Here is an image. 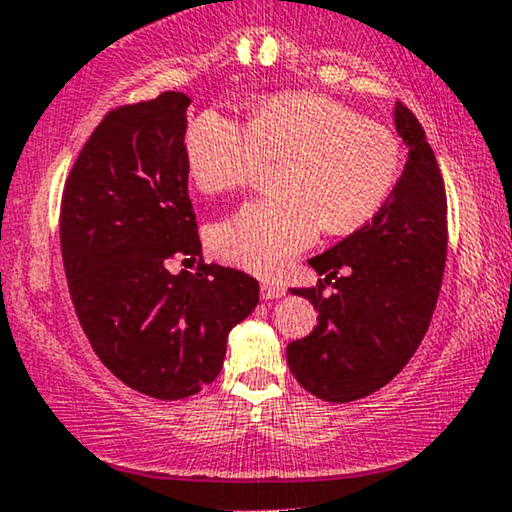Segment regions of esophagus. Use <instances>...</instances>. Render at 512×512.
<instances>
[{"label":"esophagus","instance_id":"1","mask_svg":"<svg viewBox=\"0 0 512 512\" xmlns=\"http://www.w3.org/2000/svg\"><path fill=\"white\" fill-rule=\"evenodd\" d=\"M285 285L273 283V280H262V299H280L285 297Z\"/></svg>","mask_w":512,"mask_h":512}]
</instances>
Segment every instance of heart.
<instances>
[{
  "instance_id": "b5f03b06",
  "label": "heart",
  "mask_w": 512,
  "mask_h": 512,
  "mask_svg": "<svg viewBox=\"0 0 512 512\" xmlns=\"http://www.w3.org/2000/svg\"><path fill=\"white\" fill-rule=\"evenodd\" d=\"M264 155H285L278 171L285 192L250 201L211 229V250L222 262L262 276H278L322 225L345 234L371 220L401 167L390 129L311 92L264 99L250 125L206 111L185 134L187 171L204 192L246 187Z\"/></svg>"
}]
</instances>
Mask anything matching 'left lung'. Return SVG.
<instances>
[{
	"mask_svg": "<svg viewBox=\"0 0 512 512\" xmlns=\"http://www.w3.org/2000/svg\"><path fill=\"white\" fill-rule=\"evenodd\" d=\"M394 125L406 167L369 222L308 259L315 287H294L318 311V327L287 345L299 385L322 401L348 403L385 387L415 355L441 292L448 253V199L436 155L406 106ZM332 292H326V285Z\"/></svg>",
	"mask_w": 512,
	"mask_h": 512,
	"instance_id": "8db88e82",
	"label": "left lung"
}]
</instances>
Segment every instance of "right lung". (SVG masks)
<instances>
[{"instance_id": "add662e5", "label": "right lung", "mask_w": 512, "mask_h": 512, "mask_svg": "<svg viewBox=\"0 0 512 512\" xmlns=\"http://www.w3.org/2000/svg\"><path fill=\"white\" fill-rule=\"evenodd\" d=\"M190 97L120 106L99 122L64 183L60 243L78 322L132 390L176 401L218 378L227 336L255 311L259 283L204 264L187 194ZM199 258L171 274V258Z\"/></svg>"}]
</instances>
